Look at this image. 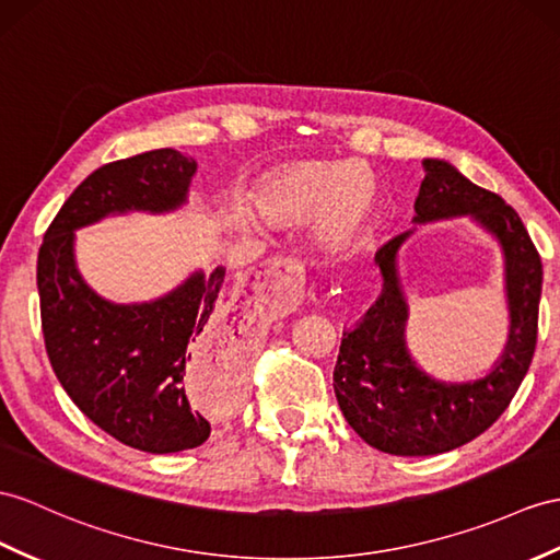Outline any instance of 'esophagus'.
Returning a JSON list of instances; mask_svg holds the SVG:
<instances>
[{"mask_svg":"<svg viewBox=\"0 0 560 560\" xmlns=\"http://www.w3.org/2000/svg\"><path fill=\"white\" fill-rule=\"evenodd\" d=\"M282 266H284V258H282V256H270V258H266V261L261 264V268L252 272V276H254L256 280H258V278H266V276H276V272H278Z\"/></svg>","mask_w":560,"mask_h":560,"instance_id":"esophagus-1","label":"esophagus"}]
</instances>
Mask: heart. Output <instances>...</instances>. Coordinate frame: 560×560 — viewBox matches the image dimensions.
I'll return each mask as SVG.
<instances>
[{
	"label": "heart",
	"mask_w": 560,
	"mask_h": 560,
	"mask_svg": "<svg viewBox=\"0 0 560 560\" xmlns=\"http://www.w3.org/2000/svg\"><path fill=\"white\" fill-rule=\"evenodd\" d=\"M249 201L266 223L296 225L316 218V233L327 244H347L357 237L373 207V187L357 168L337 163L296 161L258 177ZM242 225H254V215L235 211Z\"/></svg>",
	"instance_id": "heart-1"
}]
</instances>
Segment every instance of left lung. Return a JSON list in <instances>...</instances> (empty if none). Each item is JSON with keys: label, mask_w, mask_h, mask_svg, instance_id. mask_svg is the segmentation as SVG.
I'll use <instances>...</instances> for the list:
<instances>
[{"label": "left lung", "mask_w": 560, "mask_h": 560, "mask_svg": "<svg viewBox=\"0 0 560 560\" xmlns=\"http://www.w3.org/2000/svg\"><path fill=\"white\" fill-rule=\"evenodd\" d=\"M425 177L413 228L375 252L383 290L357 325L342 332L332 375L339 408L363 442L394 456H434L475 440L506 411L535 357L541 296V258L506 201L487 192L446 159H422ZM470 217L504 256L510 337L502 357L472 381H440L405 342L407 298L398 254L418 224Z\"/></svg>", "instance_id": "8db88e82"}]
</instances>
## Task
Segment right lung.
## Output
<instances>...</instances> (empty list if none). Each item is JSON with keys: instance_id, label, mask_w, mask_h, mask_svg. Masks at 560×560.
Segmentation results:
<instances>
[{"instance_id": "add662e5", "label": "right lung", "mask_w": 560, "mask_h": 560, "mask_svg": "<svg viewBox=\"0 0 560 560\" xmlns=\"http://www.w3.org/2000/svg\"><path fill=\"white\" fill-rule=\"evenodd\" d=\"M197 161L154 149L106 163L66 199L37 254V292L49 363L94 425L147 454L209 440L211 425L185 394L189 363L240 368L242 323L218 302L225 268H201L147 302L118 304L80 276L75 233L106 218L183 209Z\"/></svg>"}]
</instances>
